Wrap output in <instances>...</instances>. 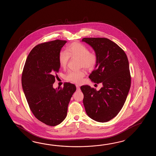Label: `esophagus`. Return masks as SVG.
Wrapping results in <instances>:
<instances>
[{
    "mask_svg": "<svg viewBox=\"0 0 156 156\" xmlns=\"http://www.w3.org/2000/svg\"><path fill=\"white\" fill-rule=\"evenodd\" d=\"M76 86L77 91H80V87L79 86H78L77 85H76Z\"/></svg>",
    "mask_w": 156,
    "mask_h": 156,
    "instance_id": "1",
    "label": "esophagus"
}]
</instances>
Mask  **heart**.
I'll return each mask as SVG.
<instances>
[{
	"label": "heart",
	"mask_w": 156,
	"mask_h": 156,
	"mask_svg": "<svg viewBox=\"0 0 156 156\" xmlns=\"http://www.w3.org/2000/svg\"><path fill=\"white\" fill-rule=\"evenodd\" d=\"M66 52L62 51L58 56L60 66L65 68L70 57L79 58L80 66L87 70H91L95 66L98 57L96 54L90 52L87 47L79 42H73L66 48ZM85 74L84 71H70L66 75V79L72 83H82Z\"/></svg>",
	"instance_id": "1"
}]
</instances>
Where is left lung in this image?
I'll return each mask as SVG.
<instances>
[{
  "label": "left lung",
  "mask_w": 156,
  "mask_h": 156,
  "mask_svg": "<svg viewBox=\"0 0 156 156\" xmlns=\"http://www.w3.org/2000/svg\"><path fill=\"white\" fill-rule=\"evenodd\" d=\"M98 57L91 81L101 83L97 91L88 85L81 86L86 114L98 122H107L116 116L126 102L131 84L129 66L126 54L116 43L105 38H84Z\"/></svg>",
  "instance_id": "obj_1"
}]
</instances>
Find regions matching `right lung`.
<instances>
[{
  "label": "right lung",
  "instance_id": "right-lung-1",
  "mask_svg": "<svg viewBox=\"0 0 156 156\" xmlns=\"http://www.w3.org/2000/svg\"><path fill=\"white\" fill-rule=\"evenodd\" d=\"M66 41L55 40L34 47L27 58L22 85L30 109L37 119L50 126L62 122L68 105L76 88L66 83L54 89L55 74L59 72L58 56Z\"/></svg>",
  "mask_w": 156,
  "mask_h": 156
}]
</instances>
